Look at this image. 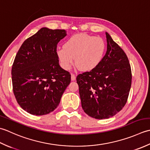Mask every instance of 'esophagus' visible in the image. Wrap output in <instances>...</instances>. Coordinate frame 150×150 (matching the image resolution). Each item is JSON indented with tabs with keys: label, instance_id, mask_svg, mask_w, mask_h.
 Instances as JSON below:
<instances>
[{
	"label": "esophagus",
	"instance_id": "esophagus-1",
	"mask_svg": "<svg viewBox=\"0 0 150 150\" xmlns=\"http://www.w3.org/2000/svg\"><path fill=\"white\" fill-rule=\"evenodd\" d=\"M76 76L74 74H71V80L72 81H74L76 80Z\"/></svg>",
	"mask_w": 150,
	"mask_h": 150
}]
</instances>
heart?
<instances>
[{"mask_svg":"<svg viewBox=\"0 0 150 150\" xmlns=\"http://www.w3.org/2000/svg\"><path fill=\"white\" fill-rule=\"evenodd\" d=\"M105 51V43L100 37L78 33L65 41L63 48L57 50L60 65L69 70L74 63L82 71H90L99 65Z\"/></svg>","mask_w":150,"mask_h":150,"instance_id":"b5f03b06","label":"heart"}]
</instances>
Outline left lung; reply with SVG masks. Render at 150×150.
Segmentation results:
<instances>
[{"label":"left lung","instance_id":"left-lung-1","mask_svg":"<svg viewBox=\"0 0 150 150\" xmlns=\"http://www.w3.org/2000/svg\"><path fill=\"white\" fill-rule=\"evenodd\" d=\"M107 52L96 68L79 74L76 81L84 112L96 119L113 117L124 108L129 96L131 66L124 50L108 33Z\"/></svg>","mask_w":150,"mask_h":150}]
</instances>
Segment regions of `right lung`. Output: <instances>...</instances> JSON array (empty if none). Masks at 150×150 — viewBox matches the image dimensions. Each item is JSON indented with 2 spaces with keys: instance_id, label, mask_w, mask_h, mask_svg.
Wrapping results in <instances>:
<instances>
[{
  "instance_id": "obj_1",
  "label": "right lung",
  "mask_w": 150,
  "mask_h": 150,
  "mask_svg": "<svg viewBox=\"0 0 150 150\" xmlns=\"http://www.w3.org/2000/svg\"><path fill=\"white\" fill-rule=\"evenodd\" d=\"M65 30L42 28L26 39L11 69L13 91L21 108L40 116L52 112L71 83L70 72L59 65L57 45Z\"/></svg>"
}]
</instances>
